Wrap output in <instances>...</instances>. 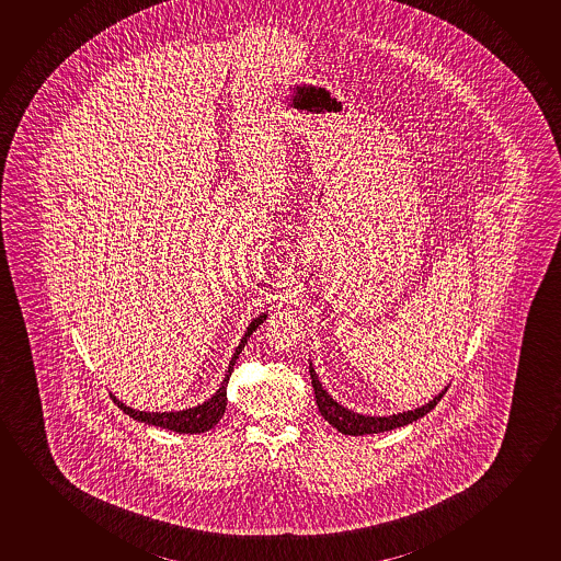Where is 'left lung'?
Here are the masks:
<instances>
[{"label": "left lung", "instance_id": "1", "mask_svg": "<svg viewBox=\"0 0 561 561\" xmlns=\"http://www.w3.org/2000/svg\"><path fill=\"white\" fill-rule=\"evenodd\" d=\"M310 380H312V388H314V398H317L318 411L324 416L328 423L332 424L333 428L347 434V436H365V434H380V432L393 431L399 426H407V424L419 421L421 416L431 413L434 407L438 405L439 399L444 398L447 391V386L444 390L439 391L436 398L431 399L428 403L411 409V411H403V413L386 414V416H373V414H360L351 411L347 407L340 405L335 399L322 388V383L318 380L317 370L310 363Z\"/></svg>", "mask_w": 561, "mask_h": 561}]
</instances>
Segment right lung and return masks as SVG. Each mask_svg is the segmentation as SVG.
<instances>
[{"label":"right lung","instance_id":"1","mask_svg":"<svg viewBox=\"0 0 561 561\" xmlns=\"http://www.w3.org/2000/svg\"><path fill=\"white\" fill-rule=\"evenodd\" d=\"M266 317H268V312H262L259 317L252 318L251 324L247 325V332H244L241 342L237 345L233 357L229 360L228 373H226L224 382L219 383L218 391L210 399H206L204 403H201V405L188 407V409H183V411H163V413H158V411L154 413L152 411L150 413V411H137L133 407L125 405L123 401L115 398L114 393H110V396H112L114 403H117L123 413L129 414L130 419H135L138 423L154 424V426L168 428L171 432H179V434H201V432L210 431L221 421V416L226 413V407H228V382L233 365H236L237 358L241 355V351L244 350L247 340L251 337L252 332H256V328L266 320Z\"/></svg>","mask_w":561,"mask_h":561}]
</instances>
